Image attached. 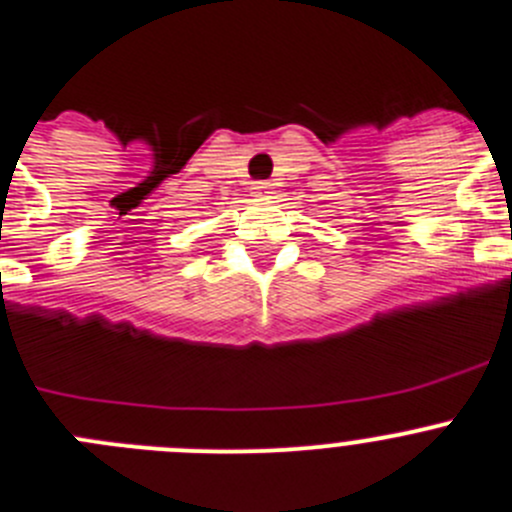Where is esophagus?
<instances>
[{
	"label": "esophagus",
	"mask_w": 512,
	"mask_h": 512,
	"mask_svg": "<svg viewBox=\"0 0 512 512\" xmlns=\"http://www.w3.org/2000/svg\"><path fill=\"white\" fill-rule=\"evenodd\" d=\"M252 193H255V196H267V193H270V183L257 181L255 186H252Z\"/></svg>",
	"instance_id": "obj_1"
}]
</instances>
